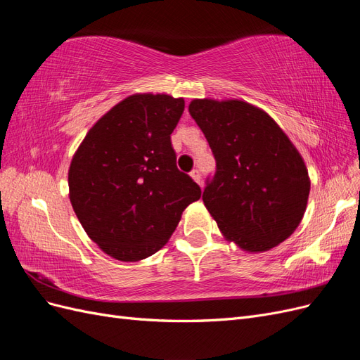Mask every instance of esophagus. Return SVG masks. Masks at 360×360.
<instances>
[{
	"label": "esophagus",
	"mask_w": 360,
	"mask_h": 360,
	"mask_svg": "<svg viewBox=\"0 0 360 360\" xmlns=\"http://www.w3.org/2000/svg\"><path fill=\"white\" fill-rule=\"evenodd\" d=\"M191 177L197 181V183H201V174H200V171L198 169H192L191 171Z\"/></svg>",
	"instance_id": "1"
}]
</instances>
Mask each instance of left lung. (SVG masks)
Returning a JSON list of instances; mask_svg holds the SVG:
<instances>
[{"instance_id": "left-lung-1", "label": "left lung", "mask_w": 360, "mask_h": 360, "mask_svg": "<svg viewBox=\"0 0 360 360\" xmlns=\"http://www.w3.org/2000/svg\"><path fill=\"white\" fill-rule=\"evenodd\" d=\"M197 122L216 160L202 201L226 240L264 252L288 238L307 210V165L267 112L243 101L193 99Z\"/></svg>"}]
</instances>
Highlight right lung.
Instances as JSON below:
<instances>
[{
	"label": "right lung",
	"mask_w": 360,
	"mask_h": 360,
	"mask_svg": "<svg viewBox=\"0 0 360 360\" xmlns=\"http://www.w3.org/2000/svg\"><path fill=\"white\" fill-rule=\"evenodd\" d=\"M181 97L132 94L89 130L69 168V197L78 219L105 254L144 259L165 245L201 189L179 171L171 134Z\"/></svg>",
	"instance_id": "right-lung-1"
}]
</instances>
